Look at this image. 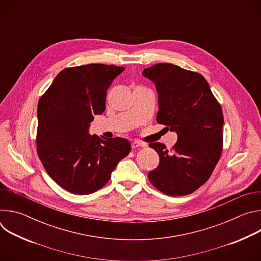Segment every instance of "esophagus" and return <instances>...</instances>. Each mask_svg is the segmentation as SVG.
Here are the masks:
<instances>
[{
	"label": "esophagus",
	"instance_id": "1",
	"mask_svg": "<svg viewBox=\"0 0 261 261\" xmlns=\"http://www.w3.org/2000/svg\"><path fill=\"white\" fill-rule=\"evenodd\" d=\"M142 146H144V144L141 142H138V141L132 142V148H138V147H142Z\"/></svg>",
	"mask_w": 261,
	"mask_h": 261
}]
</instances>
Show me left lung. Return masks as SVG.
I'll list each match as a JSON object with an SVG mask.
<instances>
[{"label": "left lung", "instance_id": "left-lung-1", "mask_svg": "<svg viewBox=\"0 0 261 261\" xmlns=\"http://www.w3.org/2000/svg\"><path fill=\"white\" fill-rule=\"evenodd\" d=\"M142 75L156 86L157 122L177 135L171 151L161 142L148 144L160 158L148 179L166 195L190 194L208 179L221 157L222 108L199 73L159 63L144 69Z\"/></svg>", "mask_w": 261, "mask_h": 261}]
</instances>
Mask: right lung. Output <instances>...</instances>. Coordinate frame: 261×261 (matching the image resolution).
<instances>
[{
    "label": "right lung",
    "instance_id": "add662e5",
    "mask_svg": "<svg viewBox=\"0 0 261 261\" xmlns=\"http://www.w3.org/2000/svg\"><path fill=\"white\" fill-rule=\"evenodd\" d=\"M124 67L89 64L62 70L37 109V152L48 175L70 193L102 188L131 151L128 139L91 135L94 116L105 110L106 91Z\"/></svg>",
    "mask_w": 261,
    "mask_h": 261
}]
</instances>
